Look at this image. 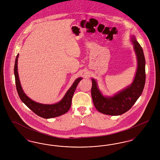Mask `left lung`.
Segmentation results:
<instances>
[{"mask_svg":"<svg viewBox=\"0 0 160 160\" xmlns=\"http://www.w3.org/2000/svg\"><path fill=\"white\" fill-rule=\"evenodd\" d=\"M130 38L137 61V70L132 83L113 96H105L99 90L97 80L91 78L93 102L96 109L101 113L111 116L125 113L134 104L143 91L146 80L145 56L135 36L131 35Z\"/></svg>","mask_w":160,"mask_h":160,"instance_id":"obj_1","label":"left lung"}]
</instances>
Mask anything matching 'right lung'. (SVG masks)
I'll return each instance as SVG.
<instances>
[{
    "label": "right lung",
    "mask_w": 160,
    "mask_h": 160,
    "mask_svg": "<svg viewBox=\"0 0 160 160\" xmlns=\"http://www.w3.org/2000/svg\"><path fill=\"white\" fill-rule=\"evenodd\" d=\"M19 54L16 56L14 65V76H15L16 89L18 92V96L22 101L31 110L39 116L45 118L50 119L55 117H58L68 112L71 105V101L74 93L76 89L77 86L80 80H82V77L77 78L74 82L71 88L66 92L64 97L60 101L53 104H44L39 103L35 101H33L29 98L24 92L23 88L20 83L18 73V58Z\"/></svg>",
    "instance_id": "right-lung-1"
}]
</instances>
